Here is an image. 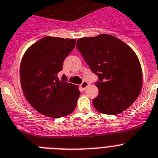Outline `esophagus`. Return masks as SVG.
I'll return each instance as SVG.
<instances>
[{
  "label": "esophagus",
  "instance_id": "1",
  "mask_svg": "<svg viewBox=\"0 0 158 158\" xmlns=\"http://www.w3.org/2000/svg\"><path fill=\"white\" fill-rule=\"evenodd\" d=\"M89 86V83L88 82H87V81H83V83H82V84L80 85V87L82 89H83V90H85V89L87 88V87H88Z\"/></svg>",
  "mask_w": 158,
  "mask_h": 158
}]
</instances>
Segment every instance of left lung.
<instances>
[{
    "mask_svg": "<svg viewBox=\"0 0 158 158\" xmlns=\"http://www.w3.org/2000/svg\"><path fill=\"white\" fill-rule=\"evenodd\" d=\"M78 50L92 72L98 75V94L92 100L100 113L116 115L128 109L142 87V70L138 56L121 40L108 34L77 40Z\"/></svg>",
    "mask_w": 158,
    "mask_h": 158,
    "instance_id": "8db88e82",
    "label": "left lung"
}]
</instances>
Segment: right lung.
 I'll use <instances>...</instances> for the list:
<instances>
[{
    "mask_svg": "<svg viewBox=\"0 0 158 158\" xmlns=\"http://www.w3.org/2000/svg\"><path fill=\"white\" fill-rule=\"evenodd\" d=\"M75 39L45 36L27 49L20 66L21 88L26 99L39 113L59 118L74 111L80 94L77 85L67 83L58 73L73 50Z\"/></svg>",
    "mask_w": 158,
    "mask_h": 158,
    "instance_id": "right-lung-1",
    "label": "right lung"
}]
</instances>
